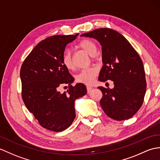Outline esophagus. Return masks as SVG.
Returning a JSON list of instances; mask_svg holds the SVG:
<instances>
[{"label":"esophagus","mask_w":160,"mask_h":160,"mask_svg":"<svg viewBox=\"0 0 160 160\" xmlns=\"http://www.w3.org/2000/svg\"><path fill=\"white\" fill-rule=\"evenodd\" d=\"M92 87H89V86H88V87H87V92L88 93V92H91V91L92 90Z\"/></svg>","instance_id":"obj_1"}]
</instances>
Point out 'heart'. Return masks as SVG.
Returning <instances> with one entry per match:
<instances>
[{
    "instance_id": "1",
    "label": "heart",
    "mask_w": 160,
    "mask_h": 160,
    "mask_svg": "<svg viewBox=\"0 0 160 160\" xmlns=\"http://www.w3.org/2000/svg\"><path fill=\"white\" fill-rule=\"evenodd\" d=\"M78 47L84 50L90 56H95L97 53V46L92 41L85 39L80 41ZM62 62L63 66L68 70H73L74 66L72 62L71 54L69 51H65L62 54ZM98 74V69L95 68H88L82 69L76 77L78 82L85 84H91L94 82Z\"/></svg>"
}]
</instances>
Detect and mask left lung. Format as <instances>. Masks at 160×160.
<instances>
[{"mask_svg":"<svg viewBox=\"0 0 160 160\" xmlns=\"http://www.w3.org/2000/svg\"><path fill=\"white\" fill-rule=\"evenodd\" d=\"M97 39L102 45L103 65L99 80L114 82L112 89L98 87L104 112L112 119H129L142 106L147 82L138 54L119 32L111 28H98L81 35Z\"/></svg>","mask_w":160,"mask_h":160,"instance_id":"left-lung-1","label":"left lung"}]
</instances>
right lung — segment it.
Instances as JSON below:
<instances>
[{"label": "right lung", "mask_w": 160, "mask_h": 160, "mask_svg": "<svg viewBox=\"0 0 160 160\" xmlns=\"http://www.w3.org/2000/svg\"><path fill=\"white\" fill-rule=\"evenodd\" d=\"M78 35H54L42 40L21 67L22 99L39 123L48 130L58 132L68 128L76 118L75 100L87 93L84 84L72 86L74 78L62 62L67 44ZM65 85L68 91L61 93L59 88Z\"/></svg>", "instance_id": "1"}]
</instances>
